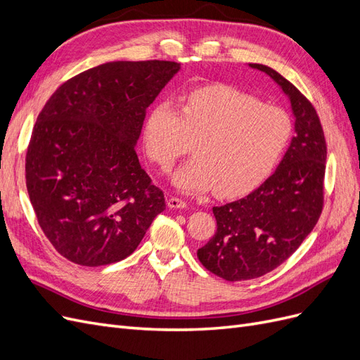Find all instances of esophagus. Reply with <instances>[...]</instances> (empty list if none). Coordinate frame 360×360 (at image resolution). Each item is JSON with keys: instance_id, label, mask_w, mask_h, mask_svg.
I'll list each match as a JSON object with an SVG mask.
<instances>
[{"instance_id": "34e87169", "label": "esophagus", "mask_w": 360, "mask_h": 360, "mask_svg": "<svg viewBox=\"0 0 360 360\" xmlns=\"http://www.w3.org/2000/svg\"><path fill=\"white\" fill-rule=\"evenodd\" d=\"M169 209H186V202H184L183 200L177 198V197H171L168 201H167Z\"/></svg>"}]
</instances>
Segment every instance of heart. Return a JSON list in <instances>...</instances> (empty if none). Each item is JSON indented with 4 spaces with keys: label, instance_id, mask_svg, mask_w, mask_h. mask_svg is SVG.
Listing matches in <instances>:
<instances>
[{
    "label": "heart",
    "instance_id": "1",
    "mask_svg": "<svg viewBox=\"0 0 360 360\" xmlns=\"http://www.w3.org/2000/svg\"><path fill=\"white\" fill-rule=\"evenodd\" d=\"M292 122L278 106L228 85H207L183 101L181 111L169 102L148 112L143 141L146 153L169 171L195 143V158L172 174L181 192L214 189L219 198L252 192L274 169L290 144Z\"/></svg>",
    "mask_w": 360,
    "mask_h": 360
}]
</instances>
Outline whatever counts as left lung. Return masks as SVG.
<instances>
[{
  "label": "left lung",
  "mask_w": 360,
  "mask_h": 360,
  "mask_svg": "<svg viewBox=\"0 0 360 360\" xmlns=\"http://www.w3.org/2000/svg\"><path fill=\"white\" fill-rule=\"evenodd\" d=\"M282 90L294 117V135L276 171L248 197L213 207L217 230L198 249V259L226 281L259 278L294 254L314 230L323 209L326 141L314 106L296 86L264 64Z\"/></svg>",
  "instance_id": "8db88e82"
}]
</instances>
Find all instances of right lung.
I'll return each mask as SVG.
<instances>
[{
	"instance_id": "right-lung-1",
	"label": "right lung",
	"mask_w": 360,
	"mask_h": 360,
	"mask_svg": "<svg viewBox=\"0 0 360 360\" xmlns=\"http://www.w3.org/2000/svg\"><path fill=\"white\" fill-rule=\"evenodd\" d=\"M179 70L174 61H110L73 76L43 106L27 189L43 233L72 263L124 259L165 210L135 147L147 108Z\"/></svg>"
}]
</instances>
